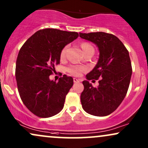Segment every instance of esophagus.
<instances>
[{"label": "esophagus", "instance_id": "1", "mask_svg": "<svg viewBox=\"0 0 148 148\" xmlns=\"http://www.w3.org/2000/svg\"><path fill=\"white\" fill-rule=\"evenodd\" d=\"M73 82H74L75 83L79 82V79H77V78H73Z\"/></svg>", "mask_w": 148, "mask_h": 148}]
</instances>
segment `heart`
I'll return each instance as SVG.
<instances>
[{
	"mask_svg": "<svg viewBox=\"0 0 148 148\" xmlns=\"http://www.w3.org/2000/svg\"><path fill=\"white\" fill-rule=\"evenodd\" d=\"M82 48L83 50H86L87 49H90V48H92L93 49V47L91 46V44L88 43H84L82 44ZM68 46H65L64 48L62 49V52H61V57L62 58H64L66 55V50H67ZM68 71L71 74L74 75L75 76H79L82 73L83 71L86 70L85 67L84 66H82L79 65H72L70 66L69 68H68Z\"/></svg>",
	"mask_w": 148,
	"mask_h": 148,
	"instance_id": "heart-1",
	"label": "heart"
}]
</instances>
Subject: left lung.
Segmentation results:
<instances>
[{
    "mask_svg": "<svg viewBox=\"0 0 148 148\" xmlns=\"http://www.w3.org/2000/svg\"><path fill=\"white\" fill-rule=\"evenodd\" d=\"M82 39L98 48L99 59L94 69L82 82V108L95 116H106L114 112L124 100L129 88L132 69L129 52L121 41L112 34L102 32L79 33ZM100 78L98 88L88 80Z\"/></svg>",
    "mask_w": 148,
    "mask_h": 148,
    "instance_id": "1",
    "label": "left lung"
}]
</instances>
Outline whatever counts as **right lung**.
<instances>
[{"label": "right lung", "instance_id": "obj_1", "mask_svg": "<svg viewBox=\"0 0 148 148\" xmlns=\"http://www.w3.org/2000/svg\"><path fill=\"white\" fill-rule=\"evenodd\" d=\"M79 36L77 32L57 29H40L23 45L16 62L18 91L25 107L34 115L48 118L60 113L73 84L64 75L57 82L49 76L60 64L61 52Z\"/></svg>", "mask_w": 148, "mask_h": 148}]
</instances>
